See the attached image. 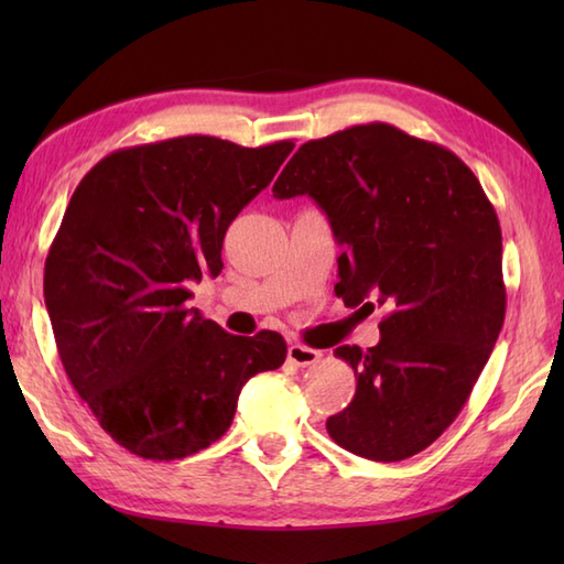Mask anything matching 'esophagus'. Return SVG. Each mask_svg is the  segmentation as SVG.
<instances>
[{"mask_svg":"<svg viewBox=\"0 0 564 564\" xmlns=\"http://www.w3.org/2000/svg\"><path fill=\"white\" fill-rule=\"evenodd\" d=\"M322 358V354L317 349H310L305 344H291L289 346V361L295 368H305V366H313Z\"/></svg>","mask_w":564,"mask_h":564,"instance_id":"34e87169","label":"esophagus"}]
</instances>
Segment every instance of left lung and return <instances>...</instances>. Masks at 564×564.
Listing matches in <instances>:
<instances>
[{
	"mask_svg": "<svg viewBox=\"0 0 564 564\" xmlns=\"http://www.w3.org/2000/svg\"><path fill=\"white\" fill-rule=\"evenodd\" d=\"M273 196L327 213L346 305L388 307L376 346L334 349L356 394L327 419L329 436L378 463L424 451L460 414L505 325L501 230L480 182L436 142L368 123L301 145Z\"/></svg>",
	"mask_w": 564,
	"mask_h": 564,
	"instance_id": "obj_1",
	"label": "left lung"
}]
</instances>
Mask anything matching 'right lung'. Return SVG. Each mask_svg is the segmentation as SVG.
Returning <instances> with one entry per match:
<instances>
[{
  "mask_svg": "<svg viewBox=\"0 0 564 564\" xmlns=\"http://www.w3.org/2000/svg\"><path fill=\"white\" fill-rule=\"evenodd\" d=\"M293 148L184 135L116 150L69 198L43 275L57 354L101 429L140 458L208 448L245 382L285 361L281 334L235 337L186 301L191 281L220 273L227 227Z\"/></svg>",
  "mask_w": 564,
  "mask_h": 564,
  "instance_id": "obj_1",
  "label": "right lung"
}]
</instances>
